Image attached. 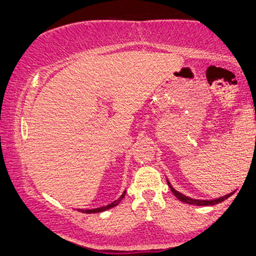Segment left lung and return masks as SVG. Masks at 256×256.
<instances>
[{"label":"left lung","instance_id":"left-lung-1","mask_svg":"<svg viewBox=\"0 0 256 256\" xmlns=\"http://www.w3.org/2000/svg\"><path fill=\"white\" fill-rule=\"evenodd\" d=\"M167 184H168V186H170V189H171V192H172L173 194H174L176 198H177L179 200V201L185 202V204H195V206H214V204H220V202L225 201L226 198H230L232 194H234V192L228 194V195L222 196V198H216V200H210V201H208V200H194V198H186V196H184L183 194L178 192L177 190L173 189L172 185L170 184L168 180H167Z\"/></svg>","mask_w":256,"mask_h":256}]
</instances>
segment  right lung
Masks as SVG:
<instances>
[{
    "instance_id": "1",
    "label": "right lung",
    "mask_w": 256,
    "mask_h": 256,
    "mask_svg": "<svg viewBox=\"0 0 256 256\" xmlns=\"http://www.w3.org/2000/svg\"><path fill=\"white\" fill-rule=\"evenodd\" d=\"M124 196H125V192H124V194H122V196H120V198L116 200V201L112 202L110 204H107V206H104V207H101V208H95V210H82L80 212H83V213H88V214H91V213H100V212H104V210H110V208L116 207V206L118 204L120 201H122V198H124Z\"/></svg>"
}]
</instances>
